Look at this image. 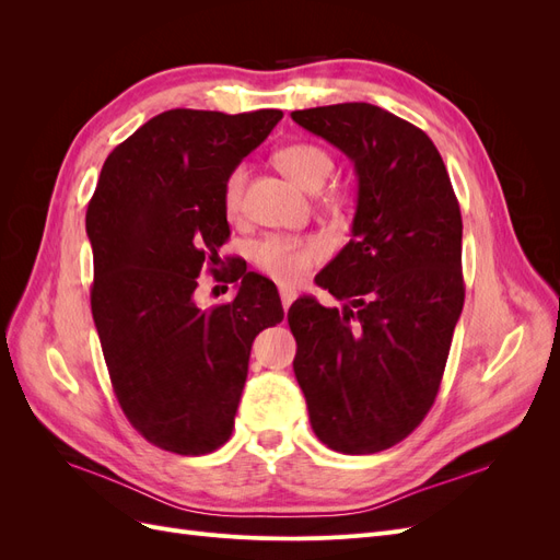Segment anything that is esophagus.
<instances>
[{"label": "esophagus", "mask_w": 560, "mask_h": 560, "mask_svg": "<svg viewBox=\"0 0 560 560\" xmlns=\"http://www.w3.org/2000/svg\"><path fill=\"white\" fill-rule=\"evenodd\" d=\"M280 299H282V308L287 313V311H290V306H292V301L296 299V292L290 290V287H280Z\"/></svg>", "instance_id": "34e87169"}]
</instances>
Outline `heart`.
<instances>
[{
	"instance_id": "b5f03b06",
	"label": "heart",
	"mask_w": 560,
	"mask_h": 560,
	"mask_svg": "<svg viewBox=\"0 0 560 560\" xmlns=\"http://www.w3.org/2000/svg\"><path fill=\"white\" fill-rule=\"evenodd\" d=\"M276 165L296 182L301 189L319 191L334 171V156L325 147L296 142L282 147L276 154ZM247 184V167L235 165L224 179V210L229 217H238ZM327 245L319 238H296V235H268L252 247V259L266 276L282 284H294L306 278L313 266L325 259Z\"/></svg>"
}]
</instances>
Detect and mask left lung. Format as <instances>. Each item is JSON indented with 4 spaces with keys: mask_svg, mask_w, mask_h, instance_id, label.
Here are the masks:
<instances>
[{
    "mask_svg": "<svg viewBox=\"0 0 560 560\" xmlns=\"http://www.w3.org/2000/svg\"><path fill=\"white\" fill-rule=\"evenodd\" d=\"M358 173L352 241L292 303L294 374L313 432L338 453H378L409 436L442 385L465 303L463 217L446 165L425 132L376 105L292 112Z\"/></svg>",
    "mask_w": 560,
    "mask_h": 560,
    "instance_id": "8db88e82",
    "label": "left lung"
}]
</instances>
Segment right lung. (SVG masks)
<instances>
[{"label":"right lung","mask_w":560,"mask_h":560,"mask_svg":"<svg viewBox=\"0 0 560 560\" xmlns=\"http://www.w3.org/2000/svg\"><path fill=\"white\" fill-rule=\"evenodd\" d=\"M280 109L163 112L107 156L86 210L91 311L118 404L147 442L212 453L229 442L252 341L282 322L276 284L245 268L233 301L200 308L198 276L229 241L224 179Z\"/></svg>","instance_id":"right-lung-1"}]
</instances>
